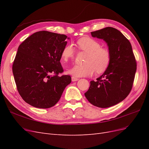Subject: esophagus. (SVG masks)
<instances>
[{"label": "esophagus", "mask_w": 149, "mask_h": 149, "mask_svg": "<svg viewBox=\"0 0 149 149\" xmlns=\"http://www.w3.org/2000/svg\"><path fill=\"white\" fill-rule=\"evenodd\" d=\"M79 79L78 78H76V77H74V76H72L71 77V80H72V81H78Z\"/></svg>", "instance_id": "34e87169"}]
</instances>
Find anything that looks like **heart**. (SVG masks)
<instances>
[{
	"instance_id": "b5f03b06",
	"label": "heart",
	"mask_w": 149,
	"mask_h": 149,
	"mask_svg": "<svg viewBox=\"0 0 149 149\" xmlns=\"http://www.w3.org/2000/svg\"><path fill=\"white\" fill-rule=\"evenodd\" d=\"M77 46L81 50L88 53L84 60L85 64L76 65L67 71L69 74L74 77H83L92 75L95 71L98 73L104 71L109 65L111 55L107 48L101 47V43L90 37L79 39ZM76 49L72 44H68L63 49L61 58L65 61L73 60Z\"/></svg>"
}]
</instances>
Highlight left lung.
<instances>
[{
  "mask_svg": "<svg viewBox=\"0 0 149 149\" xmlns=\"http://www.w3.org/2000/svg\"><path fill=\"white\" fill-rule=\"evenodd\" d=\"M91 33L93 37L102 39L107 43L111 60L97 81L90 82L84 95L93 105L109 107L123 101L131 91L136 61L131 44L119 30L108 26Z\"/></svg>",
  "mask_w": 149,
  "mask_h": 149,
  "instance_id": "8db88e82",
  "label": "left lung"
}]
</instances>
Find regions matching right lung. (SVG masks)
I'll return each mask as SVG.
<instances>
[{
  "label": "right lung",
  "mask_w": 149,
  "mask_h": 149,
  "mask_svg": "<svg viewBox=\"0 0 149 149\" xmlns=\"http://www.w3.org/2000/svg\"><path fill=\"white\" fill-rule=\"evenodd\" d=\"M66 39L70 38L65 35L40 31L18 48L13 74L18 91L29 104L42 109L53 107L71 82L69 75L58 76L63 71L60 60Z\"/></svg>",
  "instance_id": "right-lung-1"
}]
</instances>
